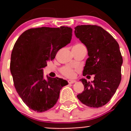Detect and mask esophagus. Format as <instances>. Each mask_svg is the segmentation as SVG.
Masks as SVG:
<instances>
[{"label":"esophagus","instance_id":"esophagus-1","mask_svg":"<svg viewBox=\"0 0 131 131\" xmlns=\"http://www.w3.org/2000/svg\"><path fill=\"white\" fill-rule=\"evenodd\" d=\"M75 82H76V80H68V82L69 83V84H73V83H75Z\"/></svg>","mask_w":131,"mask_h":131}]
</instances>
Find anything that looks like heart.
<instances>
[{"mask_svg": "<svg viewBox=\"0 0 131 131\" xmlns=\"http://www.w3.org/2000/svg\"><path fill=\"white\" fill-rule=\"evenodd\" d=\"M82 43H77L75 46H81ZM79 68H74L70 66H64L62 68H61L60 72L62 75L67 77L68 78H73L75 76L76 72H79Z\"/></svg>", "mask_w": 131, "mask_h": 131, "instance_id": "obj_1", "label": "heart"}]
</instances>
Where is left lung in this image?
<instances>
[{"label": "left lung", "instance_id": "8db88e82", "mask_svg": "<svg viewBox=\"0 0 131 131\" xmlns=\"http://www.w3.org/2000/svg\"><path fill=\"white\" fill-rule=\"evenodd\" d=\"M75 34L88 51L83 76L94 75L92 84L85 79L80 80L84 90L77 97L86 106L100 108L108 103L121 83L123 59L119 45L112 35L97 25L77 26Z\"/></svg>", "mask_w": 131, "mask_h": 131}]
</instances>
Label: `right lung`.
I'll list each match as a JSON object with an SVG mask.
<instances>
[{
  "instance_id": "right-lung-1",
  "label": "right lung",
  "mask_w": 131,
  "mask_h": 131,
  "mask_svg": "<svg viewBox=\"0 0 131 131\" xmlns=\"http://www.w3.org/2000/svg\"><path fill=\"white\" fill-rule=\"evenodd\" d=\"M72 37L70 27L43 26L26 30L14 43L10 63L14 87L26 106L35 112L52 108L61 88L68 85L58 77L43 79V68L70 42Z\"/></svg>"
}]
</instances>
